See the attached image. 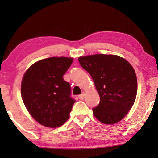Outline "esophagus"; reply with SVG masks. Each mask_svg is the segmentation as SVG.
<instances>
[{"instance_id": "obj_1", "label": "esophagus", "mask_w": 158, "mask_h": 158, "mask_svg": "<svg viewBox=\"0 0 158 158\" xmlns=\"http://www.w3.org/2000/svg\"><path fill=\"white\" fill-rule=\"evenodd\" d=\"M79 98L81 99V100H83V99L85 98V93H83L81 95H80V96H78Z\"/></svg>"}]
</instances>
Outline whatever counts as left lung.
<instances>
[{
    "mask_svg": "<svg viewBox=\"0 0 158 158\" xmlns=\"http://www.w3.org/2000/svg\"><path fill=\"white\" fill-rule=\"evenodd\" d=\"M82 68L94 80L100 102L93 109L97 119L106 124H116L125 117L135 103L137 92L135 71L124 58L114 55L78 57Z\"/></svg>",
    "mask_w": 158,
    "mask_h": 158,
    "instance_id": "obj_1",
    "label": "left lung"
}]
</instances>
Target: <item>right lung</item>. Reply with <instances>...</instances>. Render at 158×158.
<instances>
[{
    "label": "right lung",
    "instance_id": "right-lung-1",
    "mask_svg": "<svg viewBox=\"0 0 158 158\" xmlns=\"http://www.w3.org/2000/svg\"><path fill=\"white\" fill-rule=\"evenodd\" d=\"M73 61L71 57L46 58L32 64L23 75L21 88L23 103L43 126L59 127L70 116L75 101L63 75Z\"/></svg>",
    "mask_w": 158,
    "mask_h": 158
}]
</instances>
